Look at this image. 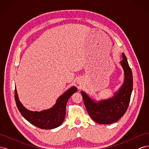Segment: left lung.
I'll use <instances>...</instances> for the list:
<instances>
[{
    "instance_id": "1",
    "label": "left lung",
    "mask_w": 149,
    "mask_h": 149,
    "mask_svg": "<svg viewBox=\"0 0 149 149\" xmlns=\"http://www.w3.org/2000/svg\"><path fill=\"white\" fill-rule=\"evenodd\" d=\"M120 65L124 74V82L114 96L107 100L97 101L90 97L82 91L84 105L89 116L100 124H110L119 120L125 113L129 104L133 88V77L131 69L124 53Z\"/></svg>"
}]
</instances>
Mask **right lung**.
Masks as SVG:
<instances>
[{
  "label": "right lung",
  "instance_id": "right-lung-1",
  "mask_svg": "<svg viewBox=\"0 0 149 149\" xmlns=\"http://www.w3.org/2000/svg\"><path fill=\"white\" fill-rule=\"evenodd\" d=\"M74 86L71 87L58 98L55 105L49 109L41 111H32L25 108L20 101L15 87V100L18 109L22 116L30 123L43 129H52L60 126L64 121L66 106L70 97L77 91Z\"/></svg>",
  "mask_w": 149,
  "mask_h": 149
}]
</instances>
